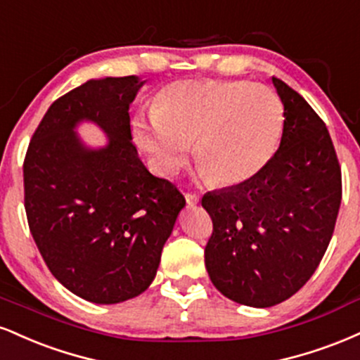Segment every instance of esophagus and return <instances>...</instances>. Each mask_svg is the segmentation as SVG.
Returning a JSON list of instances; mask_svg holds the SVG:
<instances>
[{
	"instance_id": "obj_1",
	"label": "esophagus",
	"mask_w": 360,
	"mask_h": 360,
	"mask_svg": "<svg viewBox=\"0 0 360 360\" xmlns=\"http://www.w3.org/2000/svg\"><path fill=\"white\" fill-rule=\"evenodd\" d=\"M185 200H187L190 207H193L200 202V195H197V193H185Z\"/></svg>"
}]
</instances>
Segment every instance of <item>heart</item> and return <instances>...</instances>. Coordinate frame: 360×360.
<instances>
[{"mask_svg":"<svg viewBox=\"0 0 360 360\" xmlns=\"http://www.w3.org/2000/svg\"><path fill=\"white\" fill-rule=\"evenodd\" d=\"M285 105L273 89L249 80H180L160 92L134 136L163 175H173L190 143L202 176L238 185L273 158L285 129Z\"/></svg>","mask_w":360,"mask_h":360,"instance_id":"heart-1","label":"heart"}]
</instances>
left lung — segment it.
<instances>
[{
	"label": "left lung",
	"instance_id": "left-lung-1",
	"mask_svg": "<svg viewBox=\"0 0 360 360\" xmlns=\"http://www.w3.org/2000/svg\"><path fill=\"white\" fill-rule=\"evenodd\" d=\"M285 129L268 165L243 184L205 193L214 232L205 268L224 297L268 308L293 297L330 243L342 200V175L327 126L311 105L273 77Z\"/></svg>",
	"mask_w": 360,
	"mask_h": 360
}]
</instances>
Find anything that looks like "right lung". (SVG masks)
Segmentation results:
<instances>
[{
	"instance_id": "1",
	"label": "right lung",
	"mask_w": 360,
	"mask_h": 360,
	"mask_svg": "<svg viewBox=\"0 0 360 360\" xmlns=\"http://www.w3.org/2000/svg\"><path fill=\"white\" fill-rule=\"evenodd\" d=\"M146 80L91 79L57 99L30 141L23 165L28 226L50 273L99 305L141 295L155 280L185 198L151 175L129 128V104ZM80 122L106 134L78 136Z\"/></svg>"
}]
</instances>
